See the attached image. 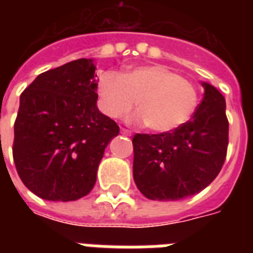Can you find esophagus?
Instances as JSON below:
<instances>
[{"mask_svg": "<svg viewBox=\"0 0 253 253\" xmlns=\"http://www.w3.org/2000/svg\"><path fill=\"white\" fill-rule=\"evenodd\" d=\"M121 134L125 135V136H131V131L126 130V128H121Z\"/></svg>", "mask_w": 253, "mask_h": 253, "instance_id": "esophagus-1", "label": "esophagus"}]
</instances>
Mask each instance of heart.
<instances>
[{
	"label": "heart",
	"mask_w": 253,
	"mask_h": 253,
	"mask_svg": "<svg viewBox=\"0 0 253 253\" xmlns=\"http://www.w3.org/2000/svg\"><path fill=\"white\" fill-rule=\"evenodd\" d=\"M98 105L110 118H119L135 105L127 121L164 134L182 126L196 110L198 94L189 81L162 65H139L123 75L103 72L97 83Z\"/></svg>",
	"instance_id": "1"
}]
</instances>
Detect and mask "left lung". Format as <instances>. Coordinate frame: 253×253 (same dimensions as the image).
Returning a JSON list of instances; mask_svg holds the SVG:
<instances>
[{"instance_id":"obj_1","label":"left lung","mask_w":253,"mask_h":253,"mask_svg":"<svg viewBox=\"0 0 253 253\" xmlns=\"http://www.w3.org/2000/svg\"><path fill=\"white\" fill-rule=\"evenodd\" d=\"M204 98L192 119L164 134H136L134 181L154 201H178L211 184L226 159L228 121L226 99L215 86L201 81Z\"/></svg>"}]
</instances>
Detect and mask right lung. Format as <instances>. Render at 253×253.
Segmentation results:
<instances>
[{
	"label": "right lung",
	"instance_id": "add662e5",
	"mask_svg": "<svg viewBox=\"0 0 253 253\" xmlns=\"http://www.w3.org/2000/svg\"><path fill=\"white\" fill-rule=\"evenodd\" d=\"M93 59L41 73L19 98L13 158L26 188L43 200L76 201L90 193L119 126L97 107Z\"/></svg>",
	"mask_w": 253,
	"mask_h": 253
}]
</instances>
